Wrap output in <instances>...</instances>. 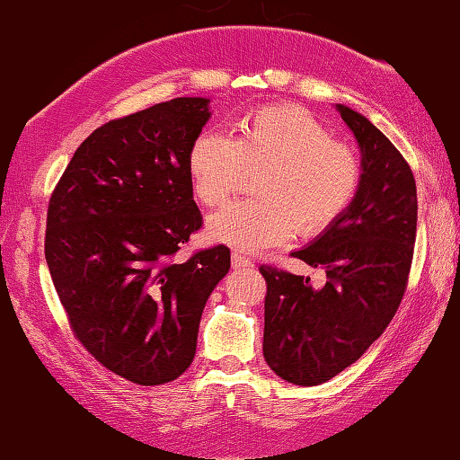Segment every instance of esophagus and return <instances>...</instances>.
Segmentation results:
<instances>
[{
    "label": "esophagus",
    "instance_id": "34e87169",
    "mask_svg": "<svg viewBox=\"0 0 460 460\" xmlns=\"http://www.w3.org/2000/svg\"><path fill=\"white\" fill-rule=\"evenodd\" d=\"M231 264L235 270H245V268H253V261L250 258H245L242 252H233L231 253Z\"/></svg>",
    "mask_w": 460,
    "mask_h": 460
}]
</instances>
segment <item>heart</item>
<instances>
[{"label":"heart","instance_id":"heart-1","mask_svg":"<svg viewBox=\"0 0 460 460\" xmlns=\"http://www.w3.org/2000/svg\"><path fill=\"white\" fill-rule=\"evenodd\" d=\"M258 200L229 204L208 218V237L243 252L280 245L296 231L315 237L344 217L358 196L362 162L354 147L296 104L264 106L243 116L233 138L202 133L188 151L196 200L218 207L242 186L245 172Z\"/></svg>","mask_w":460,"mask_h":460}]
</instances>
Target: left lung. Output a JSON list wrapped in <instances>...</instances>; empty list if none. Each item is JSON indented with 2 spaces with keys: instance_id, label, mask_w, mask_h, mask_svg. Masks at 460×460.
<instances>
[{
  "instance_id": "left-lung-1",
  "label": "left lung",
  "mask_w": 460,
  "mask_h": 460,
  "mask_svg": "<svg viewBox=\"0 0 460 460\" xmlns=\"http://www.w3.org/2000/svg\"><path fill=\"white\" fill-rule=\"evenodd\" d=\"M360 147L362 184L344 217L295 258L327 282L261 266L264 358L287 383L315 387L367 352L391 323L410 276L418 190L410 165L367 116L335 104Z\"/></svg>"
}]
</instances>
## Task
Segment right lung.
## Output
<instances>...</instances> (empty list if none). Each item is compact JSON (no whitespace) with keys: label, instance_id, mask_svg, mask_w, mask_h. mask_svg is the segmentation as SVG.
<instances>
[{"label":"right lung","instance_id":"1","mask_svg":"<svg viewBox=\"0 0 460 460\" xmlns=\"http://www.w3.org/2000/svg\"><path fill=\"white\" fill-rule=\"evenodd\" d=\"M208 98H176L111 120L79 145L49 202L45 256L75 338L102 367L164 385L196 354L202 309L229 247L172 261L202 215L188 151Z\"/></svg>","mask_w":460,"mask_h":460}]
</instances>
